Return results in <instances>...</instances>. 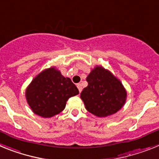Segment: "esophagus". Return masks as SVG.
<instances>
[{"mask_svg": "<svg viewBox=\"0 0 159 159\" xmlns=\"http://www.w3.org/2000/svg\"><path fill=\"white\" fill-rule=\"evenodd\" d=\"M77 88H78V89H79V92H82L83 88H82V85H81V84H77Z\"/></svg>", "mask_w": 159, "mask_h": 159, "instance_id": "obj_1", "label": "esophagus"}]
</instances>
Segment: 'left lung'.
<instances>
[{"label": "left lung", "mask_w": 159, "mask_h": 159, "mask_svg": "<svg viewBox=\"0 0 159 159\" xmlns=\"http://www.w3.org/2000/svg\"><path fill=\"white\" fill-rule=\"evenodd\" d=\"M88 85L80 94L87 110L97 117H107L119 111L127 100L122 82L109 70L97 65L87 77Z\"/></svg>", "instance_id": "8db88e82"}]
</instances>
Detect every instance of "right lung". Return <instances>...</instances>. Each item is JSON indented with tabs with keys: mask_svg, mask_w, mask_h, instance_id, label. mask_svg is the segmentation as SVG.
<instances>
[{
	"mask_svg": "<svg viewBox=\"0 0 159 159\" xmlns=\"http://www.w3.org/2000/svg\"><path fill=\"white\" fill-rule=\"evenodd\" d=\"M79 90L71 79L62 75L56 67L43 70L25 90V97L32 111L43 118H51L64 111L70 97Z\"/></svg>",
	"mask_w": 159,
	"mask_h": 159,
	"instance_id": "right-lung-1",
	"label": "right lung"
}]
</instances>
